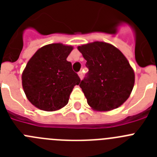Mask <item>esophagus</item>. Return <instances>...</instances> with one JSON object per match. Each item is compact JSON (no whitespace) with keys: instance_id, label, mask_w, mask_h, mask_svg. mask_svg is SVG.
<instances>
[{"instance_id":"obj_1","label":"esophagus","mask_w":157,"mask_h":157,"mask_svg":"<svg viewBox=\"0 0 157 157\" xmlns=\"http://www.w3.org/2000/svg\"><path fill=\"white\" fill-rule=\"evenodd\" d=\"M78 76H79V78H83V73H82V71H80L79 72H78Z\"/></svg>"}]
</instances>
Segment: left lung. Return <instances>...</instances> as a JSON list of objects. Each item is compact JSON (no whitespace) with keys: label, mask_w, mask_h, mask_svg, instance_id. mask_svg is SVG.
<instances>
[{"label":"left lung","mask_w":157,"mask_h":157,"mask_svg":"<svg viewBox=\"0 0 157 157\" xmlns=\"http://www.w3.org/2000/svg\"><path fill=\"white\" fill-rule=\"evenodd\" d=\"M78 49L89 69L79 84L88 105L97 111L112 110L123 105L134 85V71L124 55L112 45L101 41Z\"/></svg>","instance_id":"obj_1"}]
</instances>
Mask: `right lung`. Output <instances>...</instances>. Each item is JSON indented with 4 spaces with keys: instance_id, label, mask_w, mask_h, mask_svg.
<instances>
[{
    "instance_id": "right-lung-1",
    "label": "right lung",
    "mask_w": 157,
    "mask_h": 157,
    "mask_svg": "<svg viewBox=\"0 0 157 157\" xmlns=\"http://www.w3.org/2000/svg\"><path fill=\"white\" fill-rule=\"evenodd\" d=\"M73 47L60 43L39 48L22 75L25 94L32 105L44 111H56L68 103L75 85L81 81L67 60Z\"/></svg>"
}]
</instances>
